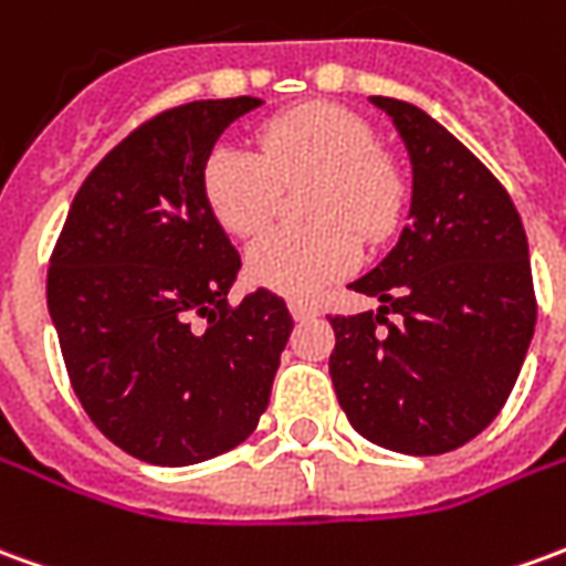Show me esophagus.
<instances>
[{
  "label": "esophagus",
  "mask_w": 566,
  "mask_h": 566,
  "mask_svg": "<svg viewBox=\"0 0 566 566\" xmlns=\"http://www.w3.org/2000/svg\"><path fill=\"white\" fill-rule=\"evenodd\" d=\"M287 310H291V315H294V322H310V318L318 315V310H315L312 303H306V300H291V303H287Z\"/></svg>",
  "instance_id": "34e87169"
}]
</instances>
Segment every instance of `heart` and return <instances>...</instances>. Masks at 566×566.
I'll use <instances>...</instances> for the list:
<instances>
[{
  "instance_id": "obj_1",
  "label": "heart",
  "mask_w": 566,
  "mask_h": 566,
  "mask_svg": "<svg viewBox=\"0 0 566 566\" xmlns=\"http://www.w3.org/2000/svg\"><path fill=\"white\" fill-rule=\"evenodd\" d=\"M260 153L217 144L201 168L205 205L229 235L251 239L270 223L279 184L315 177L306 229H272L248 251V279L282 296H312L349 275L361 242L389 235L401 205L398 177L377 159V134L365 118L331 104L300 106L256 134Z\"/></svg>"
}]
</instances>
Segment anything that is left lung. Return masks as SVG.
<instances>
[{
    "label": "left lung",
    "instance_id": "8db88e82",
    "mask_svg": "<svg viewBox=\"0 0 566 566\" xmlns=\"http://www.w3.org/2000/svg\"><path fill=\"white\" fill-rule=\"evenodd\" d=\"M370 104L407 149L410 208L392 251L349 284L382 306L331 318V379L355 432L434 457L484 432L515 386L536 324L531 251L503 184L444 125L395 97Z\"/></svg>",
    "mask_w": 566,
    "mask_h": 566
}]
</instances>
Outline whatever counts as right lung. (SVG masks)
Here are the masks:
<instances>
[{
    "label": "right lung",
    "mask_w": 566,
    "mask_h": 566,
    "mask_svg": "<svg viewBox=\"0 0 566 566\" xmlns=\"http://www.w3.org/2000/svg\"><path fill=\"white\" fill-rule=\"evenodd\" d=\"M256 106L192 101L149 118L85 177L51 254L49 312L78 401L153 465L242 444L294 331L266 287L229 306L242 260L201 196L208 153Z\"/></svg>",
    "instance_id": "add662e5"
}]
</instances>
